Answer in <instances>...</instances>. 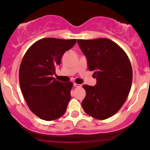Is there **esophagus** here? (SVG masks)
<instances>
[{
	"instance_id": "1",
	"label": "esophagus",
	"mask_w": 150,
	"mask_h": 150,
	"mask_svg": "<svg viewBox=\"0 0 150 150\" xmlns=\"http://www.w3.org/2000/svg\"><path fill=\"white\" fill-rule=\"evenodd\" d=\"M73 86H74V87H81V85H80V84L75 83V82H74V83H73Z\"/></svg>"
}]
</instances>
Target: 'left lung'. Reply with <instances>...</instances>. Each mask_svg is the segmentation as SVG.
<instances>
[{
    "label": "left lung",
    "mask_w": 150,
    "mask_h": 150,
    "mask_svg": "<svg viewBox=\"0 0 150 150\" xmlns=\"http://www.w3.org/2000/svg\"><path fill=\"white\" fill-rule=\"evenodd\" d=\"M77 44L87 61V67L97 79L94 86L83 85L86 96L84 111L99 120L110 118L126 101L132 80L130 60L123 49L108 39L82 40Z\"/></svg>",
    "instance_id": "left-lung-1"
}]
</instances>
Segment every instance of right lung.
Here are the masks:
<instances>
[{
	"mask_svg": "<svg viewBox=\"0 0 150 150\" xmlns=\"http://www.w3.org/2000/svg\"><path fill=\"white\" fill-rule=\"evenodd\" d=\"M76 39L44 38L35 42L24 56L19 71L20 85L31 111L41 119L53 120L66 111L73 83L56 80L55 68Z\"/></svg>",
	"mask_w": 150,
	"mask_h": 150,
	"instance_id": "obj_1",
	"label": "right lung"
}]
</instances>
